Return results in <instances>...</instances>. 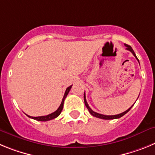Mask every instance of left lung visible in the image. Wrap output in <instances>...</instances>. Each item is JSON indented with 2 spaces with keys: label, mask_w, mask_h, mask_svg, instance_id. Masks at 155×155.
Returning a JSON list of instances; mask_svg holds the SVG:
<instances>
[{
  "label": "left lung",
  "mask_w": 155,
  "mask_h": 155,
  "mask_svg": "<svg viewBox=\"0 0 155 155\" xmlns=\"http://www.w3.org/2000/svg\"><path fill=\"white\" fill-rule=\"evenodd\" d=\"M125 46L127 47V50H129V51H130L131 53H133V55L134 56V57H136V59L138 61V62H139V60L137 59V57L136 54H135V53H134V51L133 50L132 47H131L130 46H129V45L127 44H125ZM84 104H85V106L87 107V109H88V111H89V113H91V115H92L93 116H94V117H97V118H100V119H103V120H114V119H119L120 118V117H122L123 116H124V115L126 114V113H127L129 112V111L130 110V109L132 108V106H131L130 109H128L127 110H126L125 112H124V113H120V114H118V115H114V116H105V115H102V114H99V113H95V112H94V111L92 110V109H91V108L88 106V104H87V101H86V97H85V93L84 94Z\"/></svg>",
  "instance_id": "8db88e82"
}]
</instances>
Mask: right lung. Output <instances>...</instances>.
<instances>
[{
    "instance_id": "obj_1",
    "label": "right lung",
    "mask_w": 155,
    "mask_h": 155,
    "mask_svg": "<svg viewBox=\"0 0 155 155\" xmlns=\"http://www.w3.org/2000/svg\"><path fill=\"white\" fill-rule=\"evenodd\" d=\"M71 87H72V85L69 86V87L66 89V91L65 93H64V98H63L62 99V102H61V105L59 106L58 109H57V110L54 112V113H51V114H49L47 115V116H37V117H33V116H27L29 117V118H31L33 119V120H38V121H49V120H53V119H55L57 118V116H59V115L61 114V112H62L63 110V107H64V100H65L66 97H67V95L68 94V93H69L70 90H71Z\"/></svg>"
}]
</instances>
